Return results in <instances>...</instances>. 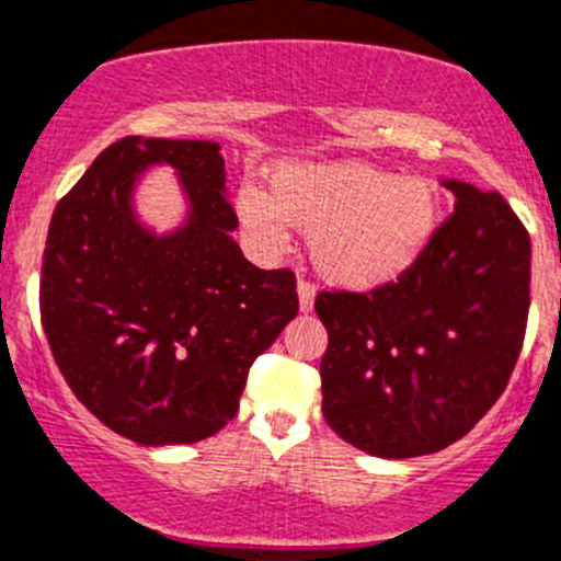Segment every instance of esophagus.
<instances>
[{"instance_id": "esophagus-1", "label": "esophagus", "mask_w": 561, "mask_h": 561, "mask_svg": "<svg viewBox=\"0 0 561 561\" xmlns=\"http://www.w3.org/2000/svg\"><path fill=\"white\" fill-rule=\"evenodd\" d=\"M296 290H299L301 312H310L312 305H316V285H312V282H307V279H301Z\"/></svg>"}]
</instances>
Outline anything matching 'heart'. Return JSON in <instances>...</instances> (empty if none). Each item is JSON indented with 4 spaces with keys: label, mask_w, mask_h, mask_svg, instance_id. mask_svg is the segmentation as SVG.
<instances>
[{
    "label": "heart",
    "mask_w": 561,
    "mask_h": 561,
    "mask_svg": "<svg viewBox=\"0 0 561 561\" xmlns=\"http://www.w3.org/2000/svg\"><path fill=\"white\" fill-rule=\"evenodd\" d=\"M237 215L268 249L287 240L285 220L310 234L318 274L343 287H377L413 268L444 218L425 175H393L363 161H287L271 195L245 184Z\"/></svg>",
    "instance_id": "obj_1"
}]
</instances>
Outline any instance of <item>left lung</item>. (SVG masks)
I'll list each match as a JSON object with an SVG mask.
<instances>
[{
    "label": "left lung",
    "instance_id": "obj_1",
    "mask_svg": "<svg viewBox=\"0 0 561 561\" xmlns=\"http://www.w3.org/2000/svg\"><path fill=\"white\" fill-rule=\"evenodd\" d=\"M456 211L422 260L371 293L321 290V411L357 450L413 458L478 425L514 371L531 305V237L501 193L442 181Z\"/></svg>",
    "mask_w": 561,
    "mask_h": 561
}]
</instances>
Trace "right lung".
Returning <instances> with one entry per match:
<instances>
[{
    "mask_svg": "<svg viewBox=\"0 0 561 561\" xmlns=\"http://www.w3.org/2000/svg\"><path fill=\"white\" fill-rule=\"evenodd\" d=\"M153 163L180 173L187 224L145 230L129 195ZM218 142L125 136L58 201L44 249L42 324L80 402L136 444H193L240 408L249 368L299 312L293 271L234 243Z\"/></svg>",
    "mask_w": 561,
    "mask_h": 561,
    "instance_id": "obj_1",
    "label": "right lung"
}]
</instances>
